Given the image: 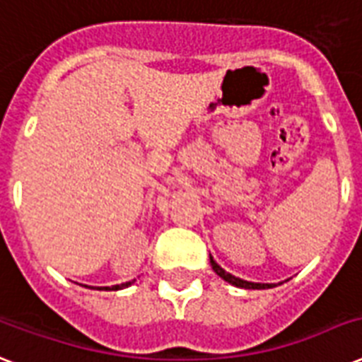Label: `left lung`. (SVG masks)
I'll return each mask as SVG.
<instances>
[{
    "instance_id": "1",
    "label": "left lung",
    "mask_w": 362,
    "mask_h": 362,
    "mask_svg": "<svg viewBox=\"0 0 362 362\" xmlns=\"http://www.w3.org/2000/svg\"><path fill=\"white\" fill-rule=\"evenodd\" d=\"M210 264H212V270L220 276L221 280H226L227 284H231V286L235 287H240V289H270V287H276V284H257V281H247L238 278V276H233L231 272H227L226 269H221L220 264L216 263L212 255H210Z\"/></svg>"
}]
</instances>
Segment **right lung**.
<instances>
[{"mask_svg":"<svg viewBox=\"0 0 362 362\" xmlns=\"http://www.w3.org/2000/svg\"><path fill=\"white\" fill-rule=\"evenodd\" d=\"M133 281H125V284H120V286H112V287H90V289H99V291H101V289H105V291H118V289H125V287H129ZM84 287H88V286H84Z\"/></svg>","mask_w":362,"mask_h":362,"instance_id":"obj_1","label":"right lung"}]
</instances>
